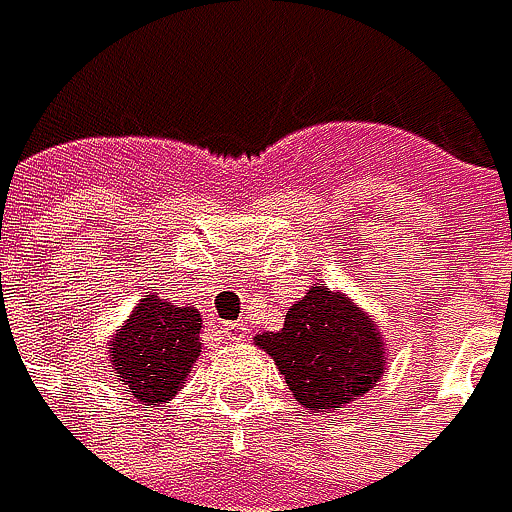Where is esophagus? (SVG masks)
<instances>
[{"mask_svg": "<svg viewBox=\"0 0 512 512\" xmlns=\"http://www.w3.org/2000/svg\"><path fill=\"white\" fill-rule=\"evenodd\" d=\"M219 335H222V341L237 344V341H243V338H246V329H243V323H225V326L219 329Z\"/></svg>", "mask_w": 512, "mask_h": 512, "instance_id": "1", "label": "esophagus"}]
</instances>
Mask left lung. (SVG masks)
<instances>
[{
	"label": "left lung",
	"mask_w": 512,
	"mask_h": 512,
	"mask_svg": "<svg viewBox=\"0 0 512 512\" xmlns=\"http://www.w3.org/2000/svg\"><path fill=\"white\" fill-rule=\"evenodd\" d=\"M255 341L275 358L293 397L311 412L344 409L385 370L373 320L329 287H311L287 311L281 332H263Z\"/></svg>",
	"instance_id": "left-lung-1"
}]
</instances>
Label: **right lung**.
I'll return each mask as SVG.
<instances>
[{"instance_id":"1","label":"right lung","mask_w":512,"mask_h":512,"mask_svg":"<svg viewBox=\"0 0 512 512\" xmlns=\"http://www.w3.org/2000/svg\"><path fill=\"white\" fill-rule=\"evenodd\" d=\"M109 353L121 391H130L145 406L165 403L201 356V314L148 296L109 344Z\"/></svg>"}]
</instances>
